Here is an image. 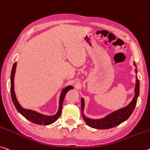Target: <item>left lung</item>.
Returning <instances> with one entry per match:
<instances>
[{
  "label": "left lung",
  "instance_id": "8db88e82",
  "mask_svg": "<svg viewBox=\"0 0 150 150\" xmlns=\"http://www.w3.org/2000/svg\"><path fill=\"white\" fill-rule=\"evenodd\" d=\"M134 63V66L137 68L136 65ZM137 74V69H135ZM136 83H135V96L133 99L132 102L127 106L125 107L122 109H119V110L114 111L109 115H107L105 117L100 119V120H91L87 117L83 113V109L85 106L84 99L81 98V111H82V117L85 122L89 125V127L96 128V129H109V128H112L117 125H119L121 123L127 120L128 118L130 117L132 113L134 111L135 107L136 105L137 97H138L139 93V81L138 78L136 76Z\"/></svg>",
  "mask_w": 150,
  "mask_h": 150
}]
</instances>
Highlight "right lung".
<instances>
[{
    "instance_id": "add662e5",
    "label": "right lung",
    "mask_w": 150,
    "mask_h": 150,
    "mask_svg": "<svg viewBox=\"0 0 150 150\" xmlns=\"http://www.w3.org/2000/svg\"><path fill=\"white\" fill-rule=\"evenodd\" d=\"M16 62L13 64V69L11 71V97L12 100L15 105L16 109H17V111L19 112L21 115H23L26 119H27L28 120H29L30 122H31L34 123L39 125H49L53 123V122L57 120V119L60 117L61 114V110H62V107H63V100L65 99V97L66 96L67 93L69 90L72 89L73 87L71 85H69L65 89H63L62 92H61L60 99H59V110L54 115L48 116V115H42V114L37 112V111L30 110V109H26L23 108L21 105L18 103V102L16 99V95L15 93V88H14V77H15V70H16Z\"/></svg>"
}]
</instances>
